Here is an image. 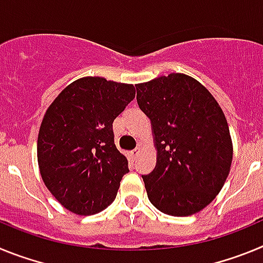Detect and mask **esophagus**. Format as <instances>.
Returning a JSON list of instances; mask_svg holds the SVG:
<instances>
[{"label": "esophagus", "instance_id": "34e87169", "mask_svg": "<svg viewBox=\"0 0 263 263\" xmlns=\"http://www.w3.org/2000/svg\"><path fill=\"white\" fill-rule=\"evenodd\" d=\"M139 153H141V147H136V148H134V150H133V152H132V155H133L134 159H137V158H138Z\"/></svg>", "mask_w": 263, "mask_h": 263}]
</instances>
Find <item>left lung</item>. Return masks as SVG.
Segmentation results:
<instances>
[{
	"label": "left lung",
	"mask_w": 263,
	"mask_h": 263,
	"mask_svg": "<svg viewBox=\"0 0 263 263\" xmlns=\"http://www.w3.org/2000/svg\"><path fill=\"white\" fill-rule=\"evenodd\" d=\"M136 88L157 148L155 168L142 175L148 200L166 215L200 212L221 191L231 171L233 145L224 111L210 90L184 73Z\"/></svg>",
	"instance_id": "obj_1"
}]
</instances>
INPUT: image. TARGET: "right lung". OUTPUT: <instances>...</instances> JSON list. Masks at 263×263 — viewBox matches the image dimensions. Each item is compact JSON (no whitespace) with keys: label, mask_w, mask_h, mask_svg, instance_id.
<instances>
[{"label":"right lung","mask_w":263,"mask_h":263,"mask_svg":"<svg viewBox=\"0 0 263 263\" xmlns=\"http://www.w3.org/2000/svg\"><path fill=\"white\" fill-rule=\"evenodd\" d=\"M134 97L133 84L87 76L67 85L46 110L36 146L39 171L66 210L95 215L116 199L129 168L115 145L113 121Z\"/></svg>","instance_id":"1"}]
</instances>
